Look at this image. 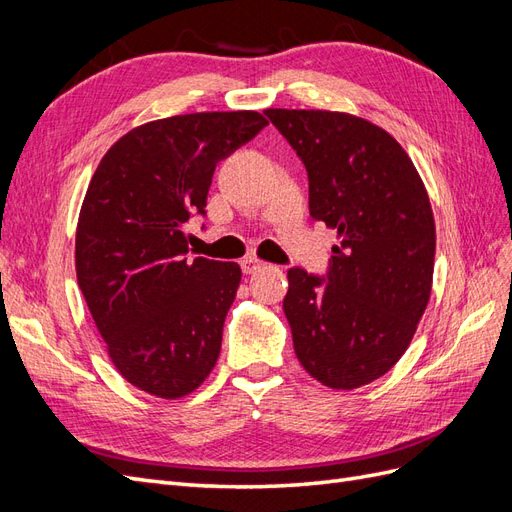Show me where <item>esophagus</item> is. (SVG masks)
<instances>
[{
	"label": "esophagus",
	"instance_id": "34e87169",
	"mask_svg": "<svg viewBox=\"0 0 512 512\" xmlns=\"http://www.w3.org/2000/svg\"><path fill=\"white\" fill-rule=\"evenodd\" d=\"M262 267H265V262L258 260V258H254V256H247V258H243V260H241V269H243V273H245V275H252V273L260 271Z\"/></svg>",
	"mask_w": 512,
	"mask_h": 512
}]
</instances>
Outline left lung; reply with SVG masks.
I'll return each mask as SVG.
<instances>
[{"instance_id": "left-lung-1", "label": "left lung", "mask_w": 512, "mask_h": 512, "mask_svg": "<svg viewBox=\"0 0 512 512\" xmlns=\"http://www.w3.org/2000/svg\"><path fill=\"white\" fill-rule=\"evenodd\" d=\"M303 160L309 213L337 232L324 282L288 271L294 354L329 389L378 380L408 350L431 294L436 222L425 183L395 138L339 111L267 108Z\"/></svg>"}]
</instances>
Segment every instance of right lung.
<instances>
[{
  "label": "right lung",
  "mask_w": 512,
  "mask_h": 512,
  "mask_svg": "<svg viewBox=\"0 0 512 512\" xmlns=\"http://www.w3.org/2000/svg\"><path fill=\"white\" fill-rule=\"evenodd\" d=\"M256 111L143 123L104 153L76 224L74 265L119 374L160 399L196 391L222 348L241 267L188 258L215 164L267 126Z\"/></svg>",
  "instance_id": "1"
}]
</instances>
